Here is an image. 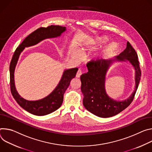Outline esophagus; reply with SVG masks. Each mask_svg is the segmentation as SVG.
I'll use <instances>...</instances> for the list:
<instances>
[{"mask_svg":"<svg viewBox=\"0 0 152 152\" xmlns=\"http://www.w3.org/2000/svg\"><path fill=\"white\" fill-rule=\"evenodd\" d=\"M81 74H82V72H81V70H80V69H78V71H77V74H76V77H77V78H80V77L81 76Z\"/></svg>","mask_w":152,"mask_h":152,"instance_id":"obj_1","label":"esophagus"}]
</instances>
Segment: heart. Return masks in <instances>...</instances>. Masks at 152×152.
I'll return each instance as SVG.
<instances>
[{
	"mask_svg": "<svg viewBox=\"0 0 152 152\" xmlns=\"http://www.w3.org/2000/svg\"><path fill=\"white\" fill-rule=\"evenodd\" d=\"M108 39L106 36H102L99 37H97L96 39H89L87 40V41L82 45V48H81V53H84L85 52V50L88 49H92L93 48H95L100 45L106 43ZM118 49V45L116 43L114 42H111L107 44H106L105 46L102 47L98 51H96L91 57V59H92L95 62H101L104 61L110 57H112L117 50ZM82 54L81 52L77 51L76 53L74 55V57L76 59H79L81 57Z\"/></svg>",
	"mask_w": 152,
	"mask_h": 152,
	"instance_id": "obj_1",
	"label": "heart"
}]
</instances>
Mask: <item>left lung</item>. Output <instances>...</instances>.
<instances>
[{"label": "left lung", "instance_id": "1", "mask_svg": "<svg viewBox=\"0 0 152 152\" xmlns=\"http://www.w3.org/2000/svg\"><path fill=\"white\" fill-rule=\"evenodd\" d=\"M126 62L135 70V87L132 94L123 100H116L107 94L105 84L107 73L115 62ZM88 72L81 75V91L85 107L94 115L101 118L115 116L127 108L132 103L140 83L141 75L138 55L130 43L113 58L101 62H91L87 66Z\"/></svg>", "mask_w": 152, "mask_h": 152}]
</instances>
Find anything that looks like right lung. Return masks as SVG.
Here are the masks:
<instances>
[{
    "instance_id": "1",
    "label": "right lung",
    "mask_w": 152,
    "mask_h": 152,
    "mask_svg": "<svg viewBox=\"0 0 152 152\" xmlns=\"http://www.w3.org/2000/svg\"><path fill=\"white\" fill-rule=\"evenodd\" d=\"M66 31V27L59 25L40 28L26 37L14 52L10 66L11 92L19 105L30 113L43 116L57 110L63 103L64 94L69 86L71 81L75 78L78 68L75 67L64 70L58 84L51 93L42 99L29 101L19 94L15 86L14 72L19 57L25 48L34 46L45 39L59 37Z\"/></svg>"
}]
</instances>
